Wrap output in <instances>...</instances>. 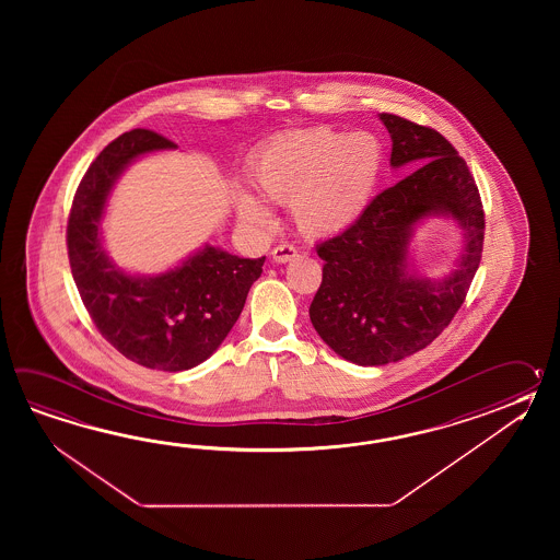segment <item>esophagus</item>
Returning a JSON list of instances; mask_svg holds the SVG:
<instances>
[{
    "instance_id": "1",
    "label": "esophagus",
    "mask_w": 560,
    "mask_h": 560,
    "mask_svg": "<svg viewBox=\"0 0 560 560\" xmlns=\"http://www.w3.org/2000/svg\"><path fill=\"white\" fill-rule=\"evenodd\" d=\"M296 256V248L290 246V244H280V246H276L275 250H272V260H275L276 264L290 262V260H294Z\"/></svg>"
}]
</instances>
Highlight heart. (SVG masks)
Returning <instances> with one entry per match:
<instances>
[{"label":"heart","mask_w":560,"mask_h":560,"mask_svg":"<svg viewBox=\"0 0 560 560\" xmlns=\"http://www.w3.org/2000/svg\"><path fill=\"white\" fill-rule=\"evenodd\" d=\"M381 174V143L374 136L320 126L264 143L252 160L248 179L265 202L288 203L304 236L328 238L366 212ZM261 201L250 191H236V214L244 224L272 226V210Z\"/></svg>","instance_id":"obj_1"}]
</instances>
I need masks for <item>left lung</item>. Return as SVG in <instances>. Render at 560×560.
<instances>
[{
    "instance_id": "left-lung-1",
    "label": "left lung",
    "mask_w": 560,
    "mask_h": 560,
    "mask_svg": "<svg viewBox=\"0 0 560 560\" xmlns=\"http://www.w3.org/2000/svg\"><path fill=\"white\" fill-rule=\"evenodd\" d=\"M393 140L390 166L417 167L378 194L360 220L316 246L324 260L310 320L338 357L384 366L415 354L451 324L476 275L485 212L465 160L442 133L410 119L378 116ZM430 217L462 228L464 250L448 276L417 275L413 234Z\"/></svg>"
}]
</instances>
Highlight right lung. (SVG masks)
I'll return each mask as SVG.
<instances>
[{
    "label": "right lung",
    "instance_id": "1",
    "mask_svg": "<svg viewBox=\"0 0 560 560\" xmlns=\"http://www.w3.org/2000/svg\"><path fill=\"white\" fill-rule=\"evenodd\" d=\"M176 148L154 131L121 133L88 167L68 222L73 282L95 328L131 362L164 372L194 369L214 354L266 260L203 244L178 266L145 276L107 256L102 220L119 176L143 155Z\"/></svg>",
    "mask_w": 560,
    "mask_h": 560
}]
</instances>
